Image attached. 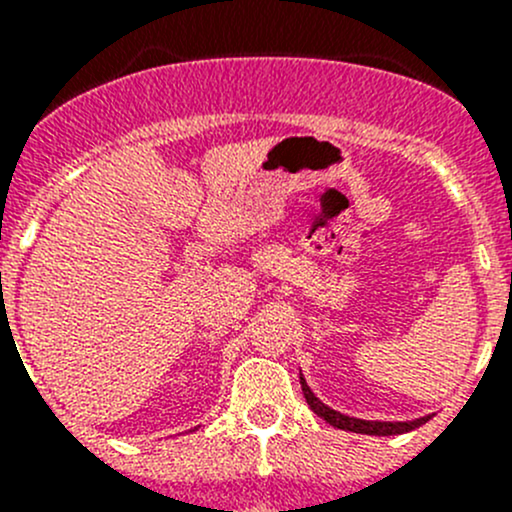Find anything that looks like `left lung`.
<instances>
[{"label": "left lung", "mask_w": 512, "mask_h": 512, "mask_svg": "<svg viewBox=\"0 0 512 512\" xmlns=\"http://www.w3.org/2000/svg\"><path fill=\"white\" fill-rule=\"evenodd\" d=\"M299 381H302V391H304V399H307L309 409L314 411L319 418L329 423L334 428H342V431H354V433H366V436H396V433H406V431H414V428L423 426L431 416H423L416 418V421H364V418H352V416H344L339 411L329 409L324 406L317 396L312 394V389L307 386L304 376L299 374Z\"/></svg>", "instance_id": "8db88e82"}]
</instances>
